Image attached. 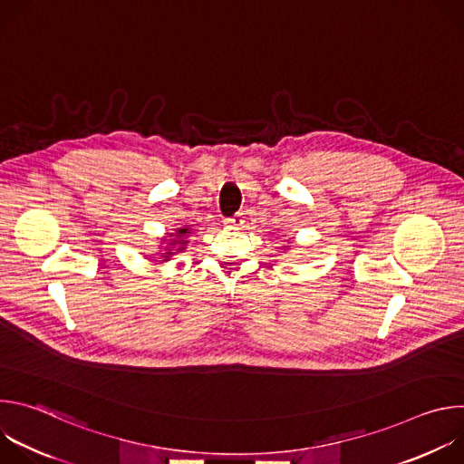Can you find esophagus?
I'll return each instance as SVG.
<instances>
[{
	"label": "esophagus",
	"mask_w": 464,
	"mask_h": 464,
	"mask_svg": "<svg viewBox=\"0 0 464 464\" xmlns=\"http://www.w3.org/2000/svg\"><path fill=\"white\" fill-rule=\"evenodd\" d=\"M224 224L229 226V227H242V226H244V213H237L235 217L226 218Z\"/></svg>",
	"instance_id": "34e87169"
}]
</instances>
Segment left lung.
I'll return each instance as SVG.
<instances>
[{
  "label": "left lung",
  "mask_w": 464,
  "mask_h": 464,
  "mask_svg": "<svg viewBox=\"0 0 464 464\" xmlns=\"http://www.w3.org/2000/svg\"><path fill=\"white\" fill-rule=\"evenodd\" d=\"M286 249H288V247H286Z\"/></svg>",
  "instance_id": "obj_1"
}]
</instances>
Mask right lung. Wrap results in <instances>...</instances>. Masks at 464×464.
<instances>
[{
	"label": "right lung",
	"instance_id": "obj_1",
	"mask_svg": "<svg viewBox=\"0 0 464 464\" xmlns=\"http://www.w3.org/2000/svg\"><path fill=\"white\" fill-rule=\"evenodd\" d=\"M192 233V229L188 226H183V227H178L174 233H167L163 238H161V244L158 246L160 251L156 253L158 258H160V264L163 262H169L170 256L178 255V253H183L187 244H188V235Z\"/></svg>",
	"mask_w": 464,
	"mask_h": 464
}]
</instances>
